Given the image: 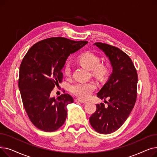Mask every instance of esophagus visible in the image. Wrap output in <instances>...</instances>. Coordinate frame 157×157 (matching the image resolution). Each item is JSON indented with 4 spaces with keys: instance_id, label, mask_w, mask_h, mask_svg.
<instances>
[{
    "instance_id": "obj_1",
    "label": "esophagus",
    "mask_w": 157,
    "mask_h": 157,
    "mask_svg": "<svg viewBox=\"0 0 157 157\" xmlns=\"http://www.w3.org/2000/svg\"><path fill=\"white\" fill-rule=\"evenodd\" d=\"M75 101L76 102H79L83 103V104H86L87 103L86 101H83V100H81V99H79V98H76V99L75 100Z\"/></svg>"
}]
</instances>
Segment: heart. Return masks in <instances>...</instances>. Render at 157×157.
I'll return each mask as SVG.
<instances>
[{"mask_svg": "<svg viewBox=\"0 0 157 157\" xmlns=\"http://www.w3.org/2000/svg\"><path fill=\"white\" fill-rule=\"evenodd\" d=\"M78 62L84 67L92 70L95 75L103 78L108 74V67L101 63V59L97 55L92 52H85L78 56ZM63 72L66 76H70L71 69L69 63H65ZM97 88V85L94 82H77L70 87V92L81 99H87Z\"/></svg>", "mask_w": 157, "mask_h": 157, "instance_id": "1", "label": "heart"}]
</instances>
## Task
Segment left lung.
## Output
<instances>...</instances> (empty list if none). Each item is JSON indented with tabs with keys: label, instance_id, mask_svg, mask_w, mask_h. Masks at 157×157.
<instances>
[{
	"label": "left lung",
	"instance_id": "obj_1",
	"mask_svg": "<svg viewBox=\"0 0 157 157\" xmlns=\"http://www.w3.org/2000/svg\"><path fill=\"white\" fill-rule=\"evenodd\" d=\"M109 57L113 72L97 94L101 99L109 98L108 107L96 105L95 112L90 117V125L97 132L108 134L117 130L126 121L137 98V73L128 55L114 46L95 43Z\"/></svg>",
	"mask_w": 157,
	"mask_h": 157
}]
</instances>
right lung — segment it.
I'll return each instance as SVG.
<instances>
[{
  "instance_id": "add662e5",
  "label": "right lung",
  "mask_w": 157,
  "mask_h": 157,
  "mask_svg": "<svg viewBox=\"0 0 157 157\" xmlns=\"http://www.w3.org/2000/svg\"><path fill=\"white\" fill-rule=\"evenodd\" d=\"M88 43L62 37L48 38L33 45L20 67L18 86L24 108L37 128L53 132L67 118V105L74 102L67 94L50 97L55 86L62 83V69L70 54Z\"/></svg>"
}]
</instances>
